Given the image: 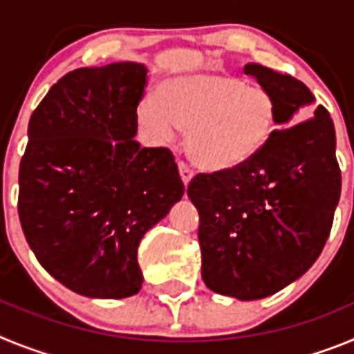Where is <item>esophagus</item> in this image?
I'll return each mask as SVG.
<instances>
[{
    "instance_id": "obj_1",
    "label": "esophagus",
    "mask_w": 354,
    "mask_h": 354,
    "mask_svg": "<svg viewBox=\"0 0 354 354\" xmlns=\"http://www.w3.org/2000/svg\"><path fill=\"white\" fill-rule=\"evenodd\" d=\"M179 174H180V177H183L184 186H187V184H189V180H192V177H193V170L187 167L184 161H179Z\"/></svg>"
}]
</instances>
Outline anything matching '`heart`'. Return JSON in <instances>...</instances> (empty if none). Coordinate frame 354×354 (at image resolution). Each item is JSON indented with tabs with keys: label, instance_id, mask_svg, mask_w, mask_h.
Here are the masks:
<instances>
[{
	"label": "heart",
	"instance_id": "b5f03b06",
	"mask_svg": "<svg viewBox=\"0 0 354 354\" xmlns=\"http://www.w3.org/2000/svg\"><path fill=\"white\" fill-rule=\"evenodd\" d=\"M140 124L159 142L186 129V152L205 171H230L252 161L271 138L277 102L264 86L227 72L168 80L138 108Z\"/></svg>",
	"mask_w": 354,
	"mask_h": 354
}]
</instances>
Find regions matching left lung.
Instances as JSON below:
<instances>
[{"label":"left lung","mask_w":354,"mask_h":354,"mask_svg":"<svg viewBox=\"0 0 354 354\" xmlns=\"http://www.w3.org/2000/svg\"><path fill=\"white\" fill-rule=\"evenodd\" d=\"M245 72L273 95L280 129L243 167L196 174L187 196L200 216L205 286L252 301L282 290L317 261L333 225L342 177L326 108L319 106L306 119L308 113H299L314 101L306 84L257 64H248Z\"/></svg>","instance_id":"1"}]
</instances>
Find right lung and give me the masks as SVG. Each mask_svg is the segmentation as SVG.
<instances>
[{
	"mask_svg": "<svg viewBox=\"0 0 354 354\" xmlns=\"http://www.w3.org/2000/svg\"><path fill=\"white\" fill-rule=\"evenodd\" d=\"M147 68L134 62L68 72L28 124L17 211L37 261L86 298L142 289L138 245L184 195L167 147L134 140Z\"/></svg>",
	"mask_w": 354,
	"mask_h": 354,
	"instance_id": "obj_1",
	"label": "right lung"
}]
</instances>
